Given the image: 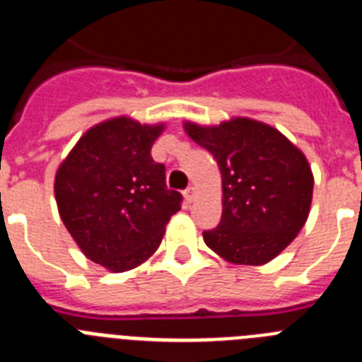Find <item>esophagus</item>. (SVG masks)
<instances>
[{"label":"esophagus","mask_w":362,"mask_h":362,"mask_svg":"<svg viewBox=\"0 0 362 362\" xmlns=\"http://www.w3.org/2000/svg\"><path fill=\"white\" fill-rule=\"evenodd\" d=\"M194 197H196V187H188L187 190H185V199H187V203H192Z\"/></svg>","instance_id":"1"}]
</instances>
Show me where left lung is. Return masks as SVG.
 <instances>
[{"label": "left lung", "instance_id": "1", "mask_svg": "<svg viewBox=\"0 0 362 362\" xmlns=\"http://www.w3.org/2000/svg\"><path fill=\"white\" fill-rule=\"evenodd\" d=\"M223 179L221 223L204 230L209 248L233 264H264L308 219L313 175L305 153L270 124L235 117L217 127L185 123Z\"/></svg>", "mask_w": 362, "mask_h": 362}]
</instances>
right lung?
<instances>
[{
    "label": "right lung",
    "mask_w": 362,
    "mask_h": 362,
    "mask_svg": "<svg viewBox=\"0 0 362 362\" xmlns=\"http://www.w3.org/2000/svg\"><path fill=\"white\" fill-rule=\"evenodd\" d=\"M163 124L114 117L86 130L54 183L59 216L83 254L110 272L139 267L158 250L183 196L166 188L150 156Z\"/></svg>",
    "instance_id": "1"
}]
</instances>
